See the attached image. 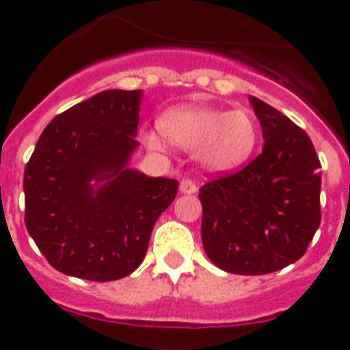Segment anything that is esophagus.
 I'll return each mask as SVG.
<instances>
[{
    "instance_id": "obj_1",
    "label": "esophagus",
    "mask_w": 350,
    "mask_h": 350,
    "mask_svg": "<svg viewBox=\"0 0 350 350\" xmlns=\"http://www.w3.org/2000/svg\"><path fill=\"white\" fill-rule=\"evenodd\" d=\"M196 191H198L196 184H194V182L191 180V178H184V180L180 182V193L193 194V193H196Z\"/></svg>"
}]
</instances>
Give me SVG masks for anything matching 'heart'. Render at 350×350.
Wrapping results in <instances>:
<instances>
[{"label":"heart","instance_id":"obj_1","mask_svg":"<svg viewBox=\"0 0 350 350\" xmlns=\"http://www.w3.org/2000/svg\"><path fill=\"white\" fill-rule=\"evenodd\" d=\"M161 131L170 144L194 157L213 173L234 172L252 157L259 140L254 117L245 110L182 105L161 117ZM159 131H147L145 144L152 150L165 148Z\"/></svg>","mask_w":350,"mask_h":350}]
</instances>
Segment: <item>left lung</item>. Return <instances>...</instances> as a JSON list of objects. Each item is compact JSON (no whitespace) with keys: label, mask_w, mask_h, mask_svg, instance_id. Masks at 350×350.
Masks as SVG:
<instances>
[{"label":"left lung","mask_w":350,"mask_h":350,"mask_svg":"<svg viewBox=\"0 0 350 350\" xmlns=\"http://www.w3.org/2000/svg\"><path fill=\"white\" fill-rule=\"evenodd\" d=\"M262 128V152L245 168L200 189L202 240L228 273L265 275L307 252L321 224V163L289 117L249 98Z\"/></svg>","instance_id":"left-lung-1"}]
</instances>
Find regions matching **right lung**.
Returning <instances> with one entry per match:
<instances>
[{
	"label": "right lung",
	"mask_w": 350,
	"mask_h": 350,
	"mask_svg": "<svg viewBox=\"0 0 350 350\" xmlns=\"http://www.w3.org/2000/svg\"><path fill=\"white\" fill-rule=\"evenodd\" d=\"M140 101L142 91L108 89L68 108L43 129L26 165L27 233L61 273L94 282L133 273L175 200V178L128 166L140 145Z\"/></svg>",
	"instance_id": "right-lung-1"
}]
</instances>
